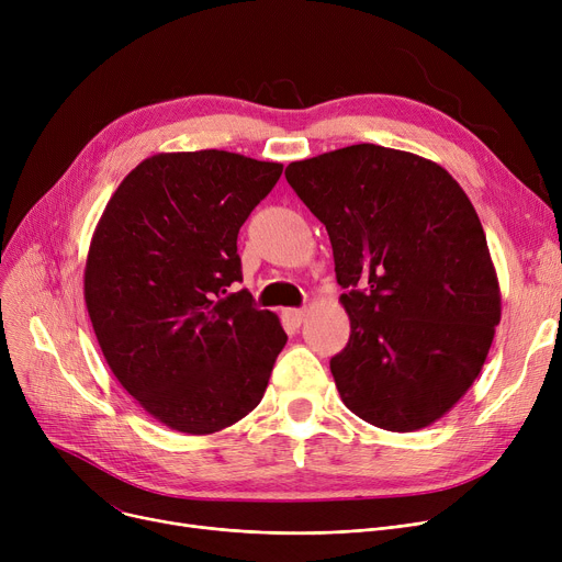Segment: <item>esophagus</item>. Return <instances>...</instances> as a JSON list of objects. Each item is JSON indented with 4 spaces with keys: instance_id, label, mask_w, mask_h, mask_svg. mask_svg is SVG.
<instances>
[{
    "instance_id": "1",
    "label": "esophagus",
    "mask_w": 562,
    "mask_h": 562,
    "mask_svg": "<svg viewBox=\"0 0 562 562\" xmlns=\"http://www.w3.org/2000/svg\"><path fill=\"white\" fill-rule=\"evenodd\" d=\"M282 316H284V321H286V323H291L293 328H299L301 323L305 321L307 312H305V310H293V307H289V310H284V312H282Z\"/></svg>"
}]
</instances>
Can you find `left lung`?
<instances>
[{"instance_id": "obj_1", "label": "left lung", "mask_w": 562, "mask_h": 562, "mask_svg": "<svg viewBox=\"0 0 562 562\" xmlns=\"http://www.w3.org/2000/svg\"><path fill=\"white\" fill-rule=\"evenodd\" d=\"M286 182L326 225L346 348L344 405L392 432L441 419L479 378L501 289L474 204L439 164L373 143L291 161Z\"/></svg>"}]
</instances>
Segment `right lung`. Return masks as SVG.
<instances>
[{"mask_svg":"<svg viewBox=\"0 0 562 562\" xmlns=\"http://www.w3.org/2000/svg\"><path fill=\"white\" fill-rule=\"evenodd\" d=\"M282 164L159 153L115 189L93 232L83 301L102 356L138 405L187 435L252 412L286 344L241 282L236 236Z\"/></svg>","mask_w":562,"mask_h":562,"instance_id":"add662e5","label":"right lung"}]
</instances>
